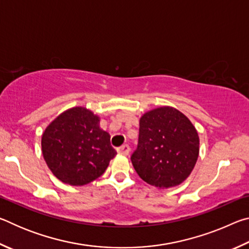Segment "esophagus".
<instances>
[{"label":"esophagus","mask_w":249,"mask_h":249,"mask_svg":"<svg viewBox=\"0 0 249 249\" xmlns=\"http://www.w3.org/2000/svg\"><path fill=\"white\" fill-rule=\"evenodd\" d=\"M117 150V153L119 154H121V155H124V156H127L128 154H129V146L128 145H123V146H121V147H119V148L116 149Z\"/></svg>","instance_id":"34e87169"}]
</instances>
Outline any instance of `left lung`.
Segmentation results:
<instances>
[{
  "mask_svg": "<svg viewBox=\"0 0 249 249\" xmlns=\"http://www.w3.org/2000/svg\"><path fill=\"white\" fill-rule=\"evenodd\" d=\"M199 135L178 109L161 107L140 121L138 145L132 163L141 178L159 189L176 187L190 176L199 157Z\"/></svg>",
  "mask_w": 249,
  "mask_h": 249,
  "instance_id": "left-lung-1",
  "label": "left lung"
}]
</instances>
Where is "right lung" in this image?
Masks as SVG:
<instances>
[{"instance_id": "right-lung-1", "label": "right lung", "mask_w": 249, "mask_h": 249, "mask_svg": "<svg viewBox=\"0 0 249 249\" xmlns=\"http://www.w3.org/2000/svg\"><path fill=\"white\" fill-rule=\"evenodd\" d=\"M100 117L77 107L57 116L41 136V150L53 174L64 183L84 185L104 174L116 156Z\"/></svg>"}]
</instances>
